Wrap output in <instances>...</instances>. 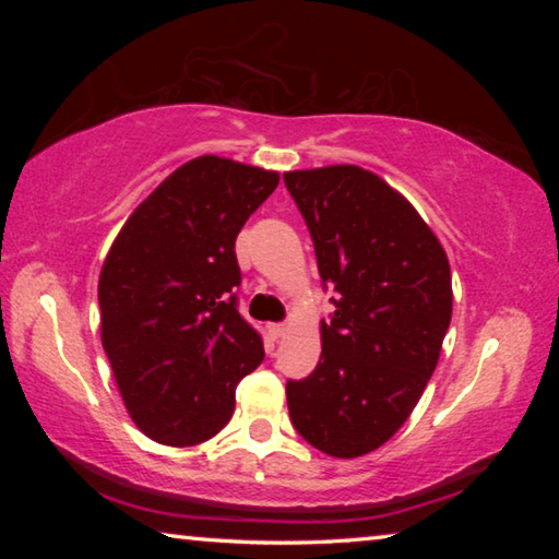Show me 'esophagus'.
<instances>
[{
    "instance_id": "1",
    "label": "esophagus",
    "mask_w": 559,
    "mask_h": 559,
    "mask_svg": "<svg viewBox=\"0 0 559 559\" xmlns=\"http://www.w3.org/2000/svg\"><path fill=\"white\" fill-rule=\"evenodd\" d=\"M269 333L273 335V337H283L288 333V325H281V323H273V325H269Z\"/></svg>"
}]
</instances>
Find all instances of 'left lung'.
Here are the masks:
<instances>
[{
  "instance_id": "1",
  "label": "left lung",
  "mask_w": 559,
  "mask_h": 559,
  "mask_svg": "<svg viewBox=\"0 0 559 559\" xmlns=\"http://www.w3.org/2000/svg\"><path fill=\"white\" fill-rule=\"evenodd\" d=\"M283 182L313 236L320 278L337 290L318 367L286 384L288 414L310 447L357 459L400 431L437 370L453 310L449 259L370 169H296Z\"/></svg>"
}]
</instances>
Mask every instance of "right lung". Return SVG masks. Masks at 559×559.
<instances>
[{
  "label": "right lung",
  "instance_id": "add662e5",
  "mask_svg": "<svg viewBox=\"0 0 559 559\" xmlns=\"http://www.w3.org/2000/svg\"><path fill=\"white\" fill-rule=\"evenodd\" d=\"M278 173L202 155L122 224L100 269V340L135 427L194 447L229 424L236 384L263 359L236 310V236Z\"/></svg>",
  "mask_w": 559,
  "mask_h": 559
}]
</instances>
